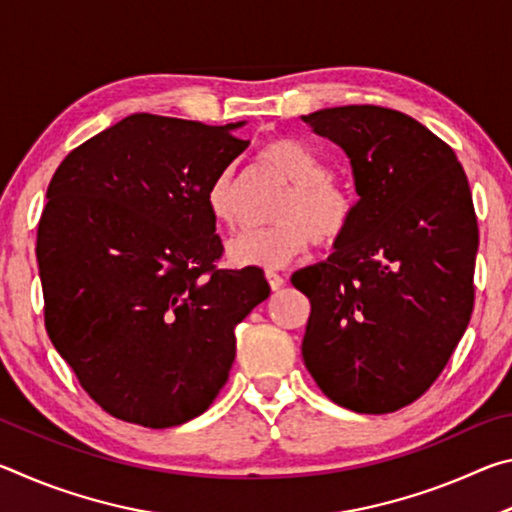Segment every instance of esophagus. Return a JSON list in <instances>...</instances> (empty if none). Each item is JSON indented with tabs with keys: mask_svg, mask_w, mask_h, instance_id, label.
<instances>
[{
	"mask_svg": "<svg viewBox=\"0 0 512 512\" xmlns=\"http://www.w3.org/2000/svg\"><path fill=\"white\" fill-rule=\"evenodd\" d=\"M266 280H268V287L273 291H280L284 287V277L277 275L275 271H266Z\"/></svg>",
	"mask_w": 512,
	"mask_h": 512,
	"instance_id": "1",
	"label": "esophagus"
}]
</instances>
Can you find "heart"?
Listing matches in <instances>:
<instances>
[{
    "label": "heart",
    "mask_w": 512,
    "mask_h": 512,
    "mask_svg": "<svg viewBox=\"0 0 512 512\" xmlns=\"http://www.w3.org/2000/svg\"><path fill=\"white\" fill-rule=\"evenodd\" d=\"M268 169L291 189L275 214L277 225L246 232L230 241L228 259L235 266L284 268L307 253L311 244L332 248L352 228L357 203L350 189L329 178L327 164L296 140L277 137L259 151ZM205 203L212 219L225 228L237 225V173L225 167L207 185Z\"/></svg>",
    "instance_id": "obj_1"
}]
</instances>
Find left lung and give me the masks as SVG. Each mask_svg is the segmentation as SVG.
I'll return each mask as SVG.
<instances>
[{
  "instance_id": "1",
  "label": "left lung",
  "mask_w": 512,
  "mask_h": 512,
  "mask_svg": "<svg viewBox=\"0 0 512 512\" xmlns=\"http://www.w3.org/2000/svg\"><path fill=\"white\" fill-rule=\"evenodd\" d=\"M302 121L345 151L359 194L327 262L291 275L311 302L302 359L332 402L393 413L438 379L470 323V183L452 146L404 112L341 106Z\"/></svg>"
}]
</instances>
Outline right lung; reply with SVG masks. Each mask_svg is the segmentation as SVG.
<instances>
[{
  "mask_svg": "<svg viewBox=\"0 0 512 512\" xmlns=\"http://www.w3.org/2000/svg\"><path fill=\"white\" fill-rule=\"evenodd\" d=\"M246 121L137 112L60 162L38 225L51 343L94 402L167 429L214 402L235 327L268 298L262 271L216 268L207 185L248 149Z\"/></svg>",
  "mask_w": 512,
  "mask_h": 512,
  "instance_id": "right-lung-1",
  "label": "right lung"
}]
</instances>
